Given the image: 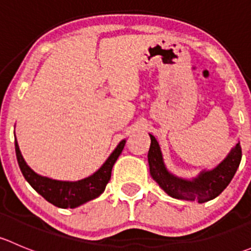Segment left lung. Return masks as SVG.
I'll list each match as a JSON object with an SVG mask.
<instances>
[{
	"mask_svg": "<svg viewBox=\"0 0 251 251\" xmlns=\"http://www.w3.org/2000/svg\"><path fill=\"white\" fill-rule=\"evenodd\" d=\"M149 137L148 163L151 176L166 194L181 201H196L201 204L215 199L232 181L242 160V147L238 142L216 168L201 171L193 178H183L169 171L158 141L151 133Z\"/></svg>",
	"mask_w": 251,
	"mask_h": 251,
	"instance_id": "left-lung-1",
	"label": "left lung"
}]
</instances>
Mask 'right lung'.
Masks as SVG:
<instances>
[{"label":"right lung","mask_w":251,"mask_h":251,"mask_svg":"<svg viewBox=\"0 0 251 251\" xmlns=\"http://www.w3.org/2000/svg\"><path fill=\"white\" fill-rule=\"evenodd\" d=\"M125 143L126 140L121 141L114 149L113 153L108 156L104 164L91 176L78 179V181H59V179H53L35 173L23 158L17 138L14 141L17 160L23 176L29 182L30 186L40 196L44 197L48 203L62 207V209H68V207L74 209L92 199L98 198L104 192L105 186L110 179L111 169L123 151Z\"/></svg>","instance_id":"1"}]
</instances>
